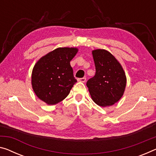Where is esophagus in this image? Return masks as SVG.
<instances>
[{"label":"esophagus","mask_w":156,"mask_h":156,"mask_svg":"<svg viewBox=\"0 0 156 156\" xmlns=\"http://www.w3.org/2000/svg\"><path fill=\"white\" fill-rule=\"evenodd\" d=\"M78 81H80V82H82V83H85L86 81V77H83V78H80L78 79Z\"/></svg>","instance_id":"34e87169"}]
</instances>
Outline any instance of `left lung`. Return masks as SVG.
<instances>
[{"label":"left lung","mask_w":156,"mask_h":156,"mask_svg":"<svg viewBox=\"0 0 156 156\" xmlns=\"http://www.w3.org/2000/svg\"><path fill=\"white\" fill-rule=\"evenodd\" d=\"M92 54L96 72L86 86L95 104L102 107L111 106L121 99L125 91V71L118 60L107 50L94 49Z\"/></svg>","instance_id":"1"}]
</instances>
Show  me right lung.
<instances>
[{
  "mask_svg": "<svg viewBox=\"0 0 156 156\" xmlns=\"http://www.w3.org/2000/svg\"><path fill=\"white\" fill-rule=\"evenodd\" d=\"M76 47H58L41 57L33 67L31 85L37 97L49 105L64 100L76 82L70 61Z\"/></svg>",
  "mask_w": 156,
  "mask_h": 156,
  "instance_id": "1",
  "label": "right lung"
}]
</instances>
